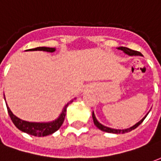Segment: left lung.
Instances as JSON below:
<instances>
[{
  "mask_svg": "<svg viewBox=\"0 0 161 161\" xmlns=\"http://www.w3.org/2000/svg\"><path fill=\"white\" fill-rule=\"evenodd\" d=\"M117 49L122 51L125 54H127L128 56H142V54L139 52H136V51H134V50H131L128 48V47H123V46H120V47H117ZM150 112V110H149ZM149 112H147V114L143 117V118L140 121H138L137 123H135L134 126H132L130 128H124V129H116V128H108V127H106L104 125H103L102 123H100L99 121H97V119L96 118V115L94 114V111L92 112V118H93V121H94V124L97 126V128H98L100 130L103 132H106V133H111V134H125V133H128V132L134 130L135 128H136L138 127L139 125L142 123V121H144V119L147 117V115H148Z\"/></svg>",
  "mask_w": 161,
  "mask_h": 161,
  "instance_id": "1",
  "label": "left lung"
}]
</instances>
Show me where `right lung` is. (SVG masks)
<instances>
[{
    "instance_id": "1",
    "label": "right lung",
    "mask_w": 161,
    "mask_h": 161,
    "mask_svg": "<svg viewBox=\"0 0 161 161\" xmlns=\"http://www.w3.org/2000/svg\"><path fill=\"white\" fill-rule=\"evenodd\" d=\"M26 51H43V52H47V53H54L56 51V48L42 46V47H37L34 49L26 50ZM4 99H5V97H4ZM74 99H76V98H74ZM72 102H73V100H71L64 105V107L62 109V112L60 113L59 116L58 118L55 119L54 121H47V122H33V121H24L22 119H19V117H17L15 115L13 114V112L11 111V109L9 108L8 104L7 103L6 104H7V108L8 111L9 116L14 122V124L15 125L16 128L19 129L20 131L26 133L28 135L38 136V137H42V136L52 135L53 133H55L57 130L59 129L60 127L63 124L64 121L67 107Z\"/></svg>"
}]
</instances>
